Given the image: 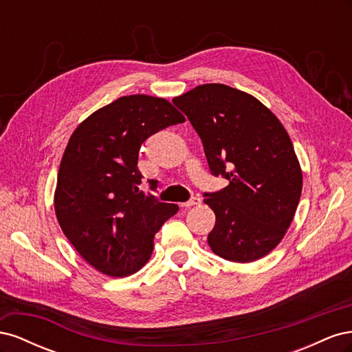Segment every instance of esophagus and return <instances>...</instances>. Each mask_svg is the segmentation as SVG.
Instances as JSON below:
<instances>
[{
  "instance_id": "obj_1",
  "label": "esophagus",
  "mask_w": 352,
  "mask_h": 352,
  "mask_svg": "<svg viewBox=\"0 0 352 352\" xmlns=\"http://www.w3.org/2000/svg\"><path fill=\"white\" fill-rule=\"evenodd\" d=\"M201 204V198L199 197H194V198H190L189 201H186V202H182V207H194V206H199Z\"/></svg>"
}]
</instances>
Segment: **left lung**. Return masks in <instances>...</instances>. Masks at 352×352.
Returning <instances> with one entry per match:
<instances>
[{
	"label": "left lung",
	"instance_id": "obj_1",
	"mask_svg": "<svg viewBox=\"0 0 352 352\" xmlns=\"http://www.w3.org/2000/svg\"><path fill=\"white\" fill-rule=\"evenodd\" d=\"M199 135L214 176L229 185L206 194L216 225L208 245L219 257L251 263L274 250L294 220L302 172L283 124L252 95L206 83L173 98Z\"/></svg>",
	"mask_w": 352,
	"mask_h": 352
}]
</instances>
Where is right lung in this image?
Returning a JSON list of instances; mask_svg holds the SVG:
<instances>
[{
	"mask_svg": "<svg viewBox=\"0 0 352 352\" xmlns=\"http://www.w3.org/2000/svg\"><path fill=\"white\" fill-rule=\"evenodd\" d=\"M185 117L164 98L127 95L92 113L70 136L54 194L58 225L83 260L124 278L150 260L155 233L179 206L140 190L142 142ZM155 189V180H151Z\"/></svg>",
	"mask_w": 352,
	"mask_h": 352,
	"instance_id": "1",
	"label": "right lung"
}]
</instances>
